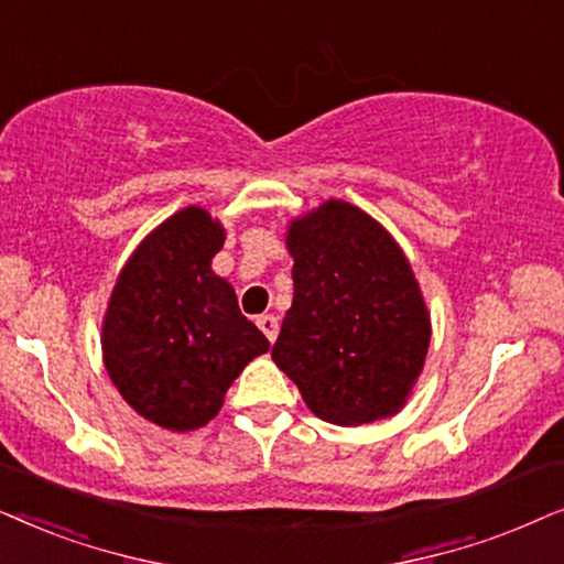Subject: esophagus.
Returning <instances> with one entry per match:
<instances>
[{
	"mask_svg": "<svg viewBox=\"0 0 564 564\" xmlns=\"http://www.w3.org/2000/svg\"><path fill=\"white\" fill-rule=\"evenodd\" d=\"M258 327L262 329V335H265L270 343H273L278 337V317H273V314H260Z\"/></svg>",
	"mask_w": 564,
	"mask_h": 564,
	"instance_id": "1",
	"label": "esophagus"
}]
</instances>
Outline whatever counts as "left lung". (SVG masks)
<instances>
[{
  "mask_svg": "<svg viewBox=\"0 0 564 564\" xmlns=\"http://www.w3.org/2000/svg\"><path fill=\"white\" fill-rule=\"evenodd\" d=\"M286 245L294 302L270 352L275 366L327 423L394 415L431 343L408 258L381 224L345 200L296 219Z\"/></svg>",
  "mask_w": 564,
  "mask_h": 564,
  "instance_id": "left-lung-1",
  "label": "left lung"
}]
</instances>
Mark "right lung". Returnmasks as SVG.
Segmentation results:
<instances>
[{"label": "right lung", "instance_id": "1", "mask_svg": "<svg viewBox=\"0 0 564 564\" xmlns=\"http://www.w3.org/2000/svg\"><path fill=\"white\" fill-rule=\"evenodd\" d=\"M224 229L187 206L154 229L120 270L102 325L112 384L139 415L167 431L206 425L268 337L239 312L212 270Z\"/></svg>", "mask_w": 564, "mask_h": 564}]
</instances>
